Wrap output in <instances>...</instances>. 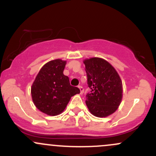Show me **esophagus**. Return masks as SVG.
Returning a JSON list of instances; mask_svg holds the SVG:
<instances>
[{"label":"esophagus","mask_w":156,"mask_h":156,"mask_svg":"<svg viewBox=\"0 0 156 156\" xmlns=\"http://www.w3.org/2000/svg\"><path fill=\"white\" fill-rule=\"evenodd\" d=\"M78 88L80 89V94H82L83 93V88L81 87V86H78Z\"/></svg>","instance_id":"1"}]
</instances>
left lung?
I'll list each match as a JSON object with an SVG mask.
<instances>
[{"mask_svg": "<svg viewBox=\"0 0 156 156\" xmlns=\"http://www.w3.org/2000/svg\"><path fill=\"white\" fill-rule=\"evenodd\" d=\"M91 92L86 104L92 115L106 117L117 111L122 99V83L114 67L98 57L83 60Z\"/></svg>", "mask_w": 156, "mask_h": 156, "instance_id": "8db88e82", "label": "left lung"}]
</instances>
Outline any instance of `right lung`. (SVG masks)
<instances>
[{"label":"right lung","mask_w":156,"mask_h":156,"mask_svg":"<svg viewBox=\"0 0 156 156\" xmlns=\"http://www.w3.org/2000/svg\"><path fill=\"white\" fill-rule=\"evenodd\" d=\"M66 64V61L59 58L48 62L41 68L31 86L34 104L47 115L60 114L71 97L80 93V89L71 86L69 78L64 75Z\"/></svg>","instance_id":"obj_1"}]
</instances>
